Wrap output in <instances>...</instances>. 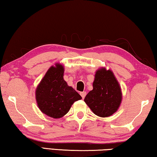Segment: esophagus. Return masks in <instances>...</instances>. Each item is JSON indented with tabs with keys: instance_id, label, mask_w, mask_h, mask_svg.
<instances>
[{
	"instance_id": "obj_1",
	"label": "esophagus",
	"mask_w": 157,
	"mask_h": 157,
	"mask_svg": "<svg viewBox=\"0 0 157 157\" xmlns=\"http://www.w3.org/2000/svg\"><path fill=\"white\" fill-rule=\"evenodd\" d=\"M80 95H81V97H82V98H84L86 97V92H85V91H83V92H81V93H80Z\"/></svg>"
}]
</instances>
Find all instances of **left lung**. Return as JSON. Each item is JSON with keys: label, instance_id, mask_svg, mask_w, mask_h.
Wrapping results in <instances>:
<instances>
[{"label": "left lung", "instance_id": "left-lung-1", "mask_svg": "<svg viewBox=\"0 0 157 157\" xmlns=\"http://www.w3.org/2000/svg\"><path fill=\"white\" fill-rule=\"evenodd\" d=\"M93 87L84 99L85 102L98 117L112 116L119 109L122 100L121 87L113 72L105 67L99 69Z\"/></svg>", "mask_w": 157, "mask_h": 157}]
</instances>
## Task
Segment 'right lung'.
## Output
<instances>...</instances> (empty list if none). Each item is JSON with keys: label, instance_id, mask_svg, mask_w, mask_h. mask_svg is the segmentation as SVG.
Wrapping results in <instances>:
<instances>
[{"label": "right lung", "instance_id": "add662e5", "mask_svg": "<svg viewBox=\"0 0 157 157\" xmlns=\"http://www.w3.org/2000/svg\"><path fill=\"white\" fill-rule=\"evenodd\" d=\"M64 67L59 63L50 67L36 90L40 110L48 117L59 119L67 114L81 96L64 80Z\"/></svg>", "mask_w": 157, "mask_h": 157}]
</instances>
